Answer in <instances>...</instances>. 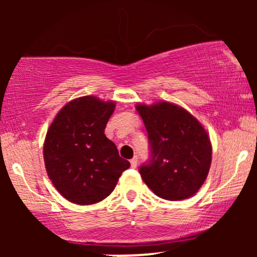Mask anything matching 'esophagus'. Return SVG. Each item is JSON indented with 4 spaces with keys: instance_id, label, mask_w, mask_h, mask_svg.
<instances>
[{
    "instance_id": "34e87169",
    "label": "esophagus",
    "mask_w": 257,
    "mask_h": 257,
    "mask_svg": "<svg viewBox=\"0 0 257 257\" xmlns=\"http://www.w3.org/2000/svg\"><path fill=\"white\" fill-rule=\"evenodd\" d=\"M131 166H132V168H137V166H138V157H137V156H135V157L131 161Z\"/></svg>"
}]
</instances>
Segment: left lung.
Masks as SVG:
<instances>
[{"mask_svg": "<svg viewBox=\"0 0 257 257\" xmlns=\"http://www.w3.org/2000/svg\"><path fill=\"white\" fill-rule=\"evenodd\" d=\"M149 138L150 159L139 168L145 184L161 198L193 196L208 176L211 144L191 113L170 102L138 105Z\"/></svg>", "mask_w": 257, "mask_h": 257, "instance_id": "8db88e82", "label": "left lung"}]
</instances>
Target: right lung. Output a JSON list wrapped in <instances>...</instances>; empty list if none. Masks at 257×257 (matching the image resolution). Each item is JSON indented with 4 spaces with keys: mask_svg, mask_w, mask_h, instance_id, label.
<instances>
[{
    "mask_svg": "<svg viewBox=\"0 0 257 257\" xmlns=\"http://www.w3.org/2000/svg\"><path fill=\"white\" fill-rule=\"evenodd\" d=\"M113 110V101L78 98L61 108L47 133V174L59 193L75 204L105 199L131 167L104 134Z\"/></svg>",
    "mask_w": 257,
    "mask_h": 257,
    "instance_id": "add662e5",
    "label": "right lung"
}]
</instances>
